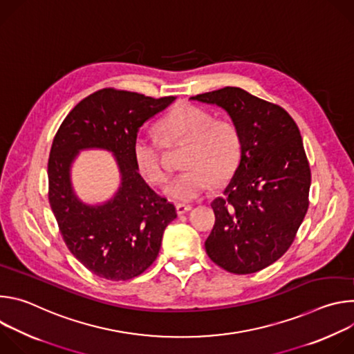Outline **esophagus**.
Here are the masks:
<instances>
[{
    "label": "esophagus",
    "mask_w": 354,
    "mask_h": 354,
    "mask_svg": "<svg viewBox=\"0 0 354 354\" xmlns=\"http://www.w3.org/2000/svg\"><path fill=\"white\" fill-rule=\"evenodd\" d=\"M189 210H192V206H190V205H185V203H178V205H176V213H178V214H185V213H187Z\"/></svg>",
    "instance_id": "esophagus-1"
}]
</instances>
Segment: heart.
Returning a JSON list of instances; mask_svg holds the SVG:
<instances>
[{
    "mask_svg": "<svg viewBox=\"0 0 354 354\" xmlns=\"http://www.w3.org/2000/svg\"><path fill=\"white\" fill-rule=\"evenodd\" d=\"M165 144L186 142L182 167L164 193L175 201H192L205 194L214 179H230L238 168L242 140L238 127L198 106L185 105L174 109L158 124ZM161 141L140 133L133 141V158L140 175L151 185L165 183L168 174L161 161Z\"/></svg>",
    "mask_w": 354,
    "mask_h": 354,
    "instance_id": "heart-1",
    "label": "heart"
}]
</instances>
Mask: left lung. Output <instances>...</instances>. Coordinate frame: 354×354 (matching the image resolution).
I'll return each mask as SVG.
<instances>
[{
	"label": "left lung",
	"mask_w": 354,
	"mask_h": 354,
	"mask_svg": "<svg viewBox=\"0 0 354 354\" xmlns=\"http://www.w3.org/2000/svg\"><path fill=\"white\" fill-rule=\"evenodd\" d=\"M190 99L223 108L242 140L239 165L212 203L206 252L230 273L259 272L286 254L308 210L311 169L299 130L281 106L236 86Z\"/></svg>",
	"instance_id": "obj_1"
}]
</instances>
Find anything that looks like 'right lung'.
<instances>
[{"label":"right lung","instance_id":"right-lung-1","mask_svg":"<svg viewBox=\"0 0 354 354\" xmlns=\"http://www.w3.org/2000/svg\"><path fill=\"white\" fill-rule=\"evenodd\" d=\"M176 97H151L105 88L82 99L57 130L47 164L48 203L71 254L93 274L124 281L157 259L175 206L151 189L137 171L133 141L138 129ZM111 150L121 186L102 205L84 204L71 185V164L81 149Z\"/></svg>","mask_w":354,"mask_h":354}]
</instances>
